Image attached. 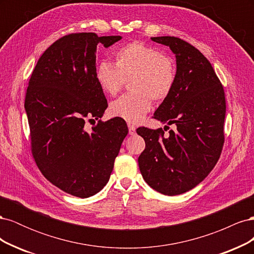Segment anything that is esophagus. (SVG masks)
Here are the masks:
<instances>
[{"mask_svg": "<svg viewBox=\"0 0 254 254\" xmlns=\"http://www.w3.org/2000/svg\"><path fill=\"white\" fill-rule=\"evenodd\" d=\"M128 129H129V134L130 135H134L135 134V127L131 124H128Z\"/></svg>", "mask_w": 254, "mask_h": 254, "instance_id": "obj_1", "label": "esophagus"}]
</instances>
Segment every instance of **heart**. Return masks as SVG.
Segmentation results:
<instances>
[{"instance_id": "heart-1", "label": "heart", "mask_w": 254, "mask_h": 254, "mask_svg": "<svg viewBox=\"0 0 254 254\" xmlns=\"http://www.w3.org/2000/svg\"><path fill=\"white\" fill-rule=\"evenodd\" d=\"M114 64L102 60L95 67V79L106 93L117 95L125 79L131 78L130 93L110 105L114 117L128 123H139L152 106V98L163 102L171 95L177 79L172 57L141 42H130L115 50Z\"/></svg>"}]
</instances>
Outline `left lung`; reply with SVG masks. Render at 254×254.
<instances>
[{
	"mask_svg": "<svg viewBox=\"0 0 254 254\" xmlns=\"http://www.w3.org/2000/svg\"><path fill=\"white\" fill-rule=\"evenodd\" d=\"M168 45L177 59V79L171 95L153 119L176 125L170 135L162 128L140 127L146 147L139 157L144 180L159 193L174 196L195 188L216 165L225 143L226 97L210 61L177 37H153Z\"/></svg>",
	"mask_w": 254,
	"mask_h": 254,
	"instance_id": "obj_1",
	"label": "left lung"
}]
</instances>
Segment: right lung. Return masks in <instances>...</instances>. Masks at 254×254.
I'll return each mask as SVG.
<instances>
[{"instance_id":"right-lung-1","label":"right lung","mask_w":254,"mask_h":254,"mask_svg":"<svg viewBox=\"0 0 254 254\" xmlns=\"http://www.w3.org/2000/svg\"><path fill=\"white\" fill-rule=\"evenodd\" d=\"M121 36L73 33L44 51L25 95L30 149L42 175L67 194L87 198L109 181L125 121L101 118L108 103L95 79L96 48H108ZM98 124L86 130L87 121Z\"/></svg>"}]
</instances>
